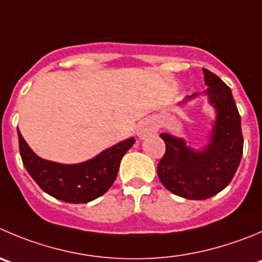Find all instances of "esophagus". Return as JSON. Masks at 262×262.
I'll list each match as a JSON object with an SVG mask.
<instances>
[{
    "mask_svg": "<svg viewBox=\"0 0 262 262\" xmlns=\"http://www.w3.org/2000/svg\"><path fill=\"white\" fill-rule=\"evenodd\" d=\"M154 133H156V127L146 121L143 122V123H141L138 128V135H139V138H141V139L146 138V136L151 135V134H154Z\"/></svg>",
    "mask_w": 262,
    "mask_h": 262,
    "instance_id": "34e87169",
    "label": "esophagus"
}]
</instances>
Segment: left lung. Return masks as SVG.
I'll return each mask as SVG.
<instances>
[{
    "label": "left lung",
    "instance_id": "8db88e82",
    "mask_svg": "<svg viewBox=\"0 0 262 262\" xmlns=\"http://www.w3.org/2000/svg\"><path fill=\"white\" fill-rule=\"evenodd\" d=\"M203 73L210 103L217 109L210 145L194 151L181 139L162 134L166 151L157 167L159 180L171 193L199 201L229 185L243 154L241 116L230 87L208 69L203 68Z\"/></svg>",
    "mask_w": 262,
    "mask_h": 262
}]
</instances>
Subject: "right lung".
I'll list each match as a JSON object with an SVG mask.
<instances>
[{
  "label": "right lung",
  "instance_id": "add662e5",
  "mask_svg": "<svg viewBox=\"0 0 262 262\" xmlns=\"http://www.w3.org/2000/svg\"><path fill=\"white\" fill-rule=\"evenodd\" d=\"M21 161L39 188L68 203H87L103 195L118 173L122 157L135 144L129 138L79 164H60L39 158L17 129Z\"/></svg>",
  "mask_w": 262,
  "mask_h": 262
}]
</instances>
